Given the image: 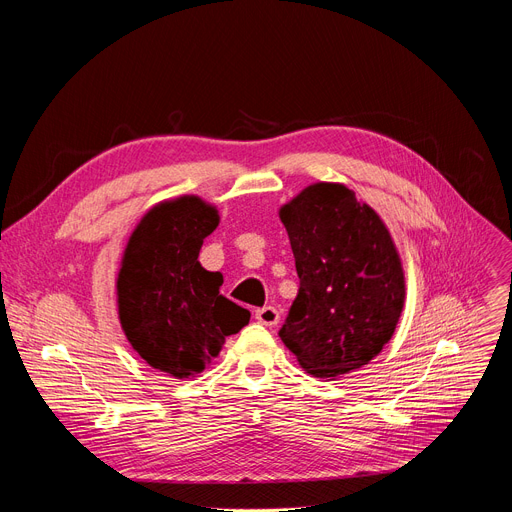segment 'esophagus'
<instances>
[{
  "label": "esophagus",
  "instance_id": "34e87169",
  "mask_svg": "<svg viewBox=\"0 0 512 512\" xmlns=\"http://www.w3.org/2000/svg\"><path fill=\"white\" fill-rule=\"evenodd\" d=\"M255 317H257V321L259 324H263V326H276L278 321H280V311L276 309V307H261V309H257L255 311Z\"/></svg>",
  "mask_w": 512,
  "mask_h": 512
}]
</instances>
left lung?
<instances>
[{
	"label": "left lung",
	"mask_w": 512,
	"mask_h": 512,
	"mask_svg": "<svg viewBox=\"0 0 512 512\" xmlns=\"http://www.w3.org/2000/svg\"><path fill=\"white\" fill-rule=\"evenodd\" d=\"M301 280L280 338L315 378L367 365L392 338L405 274L380 215L336 182L307 186L280 209Z\"/></svg>",
	"instance_id": "1"
}]
</instances>
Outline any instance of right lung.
<instances>
[{
    "label": "right lung",
    "instance_id": "add662e5",
    "mask_svg": "<svg viewBox=\"0 0 512 512\" xmlns=\"http://www.w3.org/2000/svg\"><path fill=\"white\" fill-rule=\"evenodd\" d=\"M218 209L195 195L164 201L134 228L118 274L122 330L153 369L184 380L218 357L226 336L251 313L220 294V272L199 263L203 240L218 228Z\"/></svg>",
    "mask_w": 512,
    "mask_h": 512
}]
</instances>
